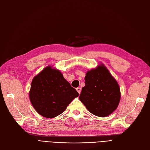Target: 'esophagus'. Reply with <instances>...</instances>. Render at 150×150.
<instances>
[{"label":"esophagus","mask_w":150,"mask_h":150,"mask_svg":"<svg viewBox=\"0 0 150 150\" xmlns=\"http://www.w3.org/2000/svg\"><path fill=\"white\" fill-rule=\"evenodd\" d=\"M76 90L77 91V92H78V93L80 94V93H81V88H77L76 89Z\"/></svg>","instance_id":"obj_1"}]
</instances>
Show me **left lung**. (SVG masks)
Instances as JSON below:
<instances>
[{"label": "left lung", "mask_w": 150, "mask_h": 150, "mask_svg": "<svg viewBox=\"0 0 150 150\" xmlns=\"http://www.w3.org/2000/svg\"><path fill=\"white\" fill-rule=\"evenodd\" d=\"M79 99L92 114L104 117L111 114L120 100L119 85L104 64L88 70Z\"/></svg>", "instance_id": "left-lung-1"}]
</instances>
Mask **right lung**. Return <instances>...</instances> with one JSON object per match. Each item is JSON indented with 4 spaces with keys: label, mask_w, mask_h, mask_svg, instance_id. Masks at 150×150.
Masks as SVG:
<instances>
[{
    "label": "right lung",
    "mask_w": 150,
    "mask_h": 150,
    "mask_svg": "<svg viewBox=\"0 0 150 150\" xmlns=\"http://www.w3.org/2000/svg\"><path fill=\"white\" fill-rule=\"evenodd\" d=\"M78 96L60 71L50 66L33 78L29 92L31 103L37 112L49 119L62 113Z\"/></svg>",
    "instance_id": "add662e5"
}]
</instances>
